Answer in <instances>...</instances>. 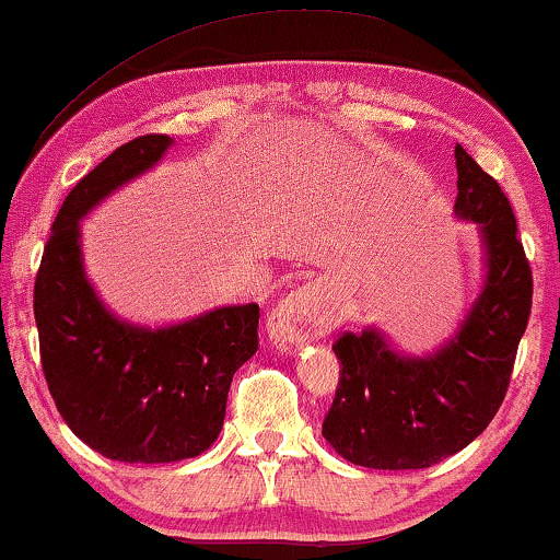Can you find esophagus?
Returning <instances> with one entry per match:
<instances>
[{
  "label": "esophagus",
  "mask_w": 560,
  "mask_h": 560,
  "mask_svg": "<svg viewBox=\"0 0 560 560\" xmlns=\"http://www.w3.org/2000/svg\"><path fill=\"white\" fill-rule=\"evenodd\" d=\"M331 311L324 301L318 285H303L280 301L278 308L267 318V334L270 341L280 349H293L301 343L316 339L328 328Z\"/></svg>",
  "instance_id": "esophagus-1"
}]
</instances>
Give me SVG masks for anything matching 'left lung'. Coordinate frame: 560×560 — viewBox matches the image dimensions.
Wrapping results in <instances>:
<instances>
[{
  "mask_svg": "<svg viewBox=\"0 0 560 560\" xmlns=\"http://www.w3.org/2000/svg\"><path fill=\"white\" fill-rule=\"evenodd\" d=\"M458 219L479 224L485 285L458 331L431 357L389 347L377 328L341 334L339 387L324 439L366 469H428L469 446L508 395L533 305V272L500 183L456 144Z\"/></svg>",
  "mask_w": 560,
  "mask_h": 560,
  "instance_id": "left-lung-1",
  "label": "left lung"
}]
</instances>
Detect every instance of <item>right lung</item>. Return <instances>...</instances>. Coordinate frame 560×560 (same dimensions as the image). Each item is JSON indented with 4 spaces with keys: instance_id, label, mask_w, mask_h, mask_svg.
Returning <instances> with one entry per match:
<instances>
[{
    "instance_id": "add662e5",
    "label": "right lung",
    "mask_w": 560,
    "mask_h": 560,
    "mask_svg": "<svg viewBox=\"0 0 560 560\" xmlns=\"http://www.w3.org/2000/svg\"><path fill=\"white\" fill-rule=\"evenodd\" d=\"M173 144L142 135L121 144L66 196L35 278L40 362L56 408L106 458L171 464L219 439L232 377L259 347V305H226L175 326L127 324L86 278L79 221L150 171Z\"/></svg>"
}]
</instances>
